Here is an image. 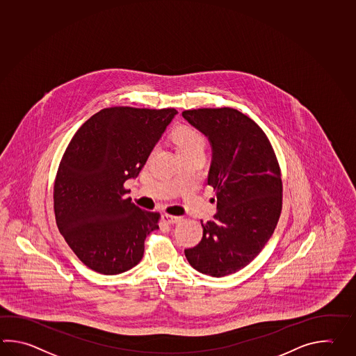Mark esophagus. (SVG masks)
Segmentation results:
<instances>
[{
  "mask_svg": "<svg viewBox=\"0 0 356 356\" xmlns=\"http://www.w3.org/2000/svg\"><path fill=\"white\" fill-rule=\"evenodd\" d=\"M181 220V217L179 216H172V214H168V213H163L162 214V222H165L167 225H174Z\"/></svg>",
  "mask_w": 356,
  "mask_h": 356,
  "instance_id": "34e87169",
  "label": "esophagus"
}]
</instances>
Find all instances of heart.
<instances>
[{
    "label": "heart",
    "mask_w": 356,
    "mask_h": 356,
    "mask_svg": "<svg viewBox=\"0 0 356 356\" xmlns=\"http://www.w3.org/2000/svg\"><path fill=\"white\" fill-rule=\"evenodd\" d=\"M176 148L180 156L191 152H204L207 139L203 133L193 127H181L174 134Z\"/></svg>",
    "instance_id": "obj_1"
}]
</instances>
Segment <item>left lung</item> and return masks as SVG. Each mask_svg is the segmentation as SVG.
Returning a JSON list of instances; mask_svg holds the SVG:
<instances>
[{
    "mask_svg": "<svg viewBox=\"0 0 356 356\" xmlns=\"http://www.w3.org/2000/svg\"><path fill=\"white\" fill-rule=\"evenodd\" d=\"M182 116L211 140L208 185L217 213L203 223V238L185 250L190 265L220 277L247 266L260 254L283 208L282 171L266 134L232 108L185 110Z\"/></svg>",
    "mask_w": 356,
    "mask_h": 356,
    "instance_id": "8db88e82",
    "label": "left lung"
}]
</instances>
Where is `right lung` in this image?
Returning <instances> with one entry per match:
<instances>
[{
	"mask_svg": "<svg viewBox=\"0 0 356 356\" xmlns=\"http://www.w3.org/2000/svg\"><path fill=\"white\" fill-rule=\"evenodd\" d=\"M177 111L114 106L82 124L67 145L54 179L59 232L88 268L116 275L134 268L159 211H142L124 184L137 177Z\"/></svg>",
	"mask_w": 356,
	"mask_h": 356,
	"instance_id": "add662e5",
	"label": "right lung"
}]
</instances>
